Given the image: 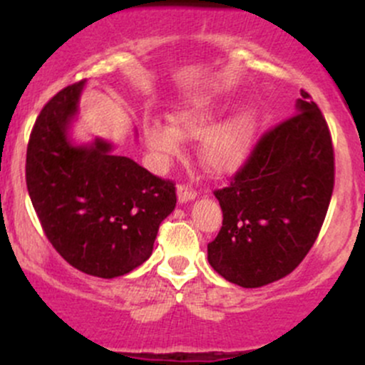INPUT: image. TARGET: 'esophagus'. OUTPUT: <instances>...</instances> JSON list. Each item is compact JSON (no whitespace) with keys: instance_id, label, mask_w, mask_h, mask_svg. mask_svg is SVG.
I'll use <instances>...</instances> for the list:
<instances>
[{"instance_id":"esophagus-1","label":"esophagus","mask_w":365,"mask_h":365,"mask_svg":"<svg viewBox=\"0 0 365 365\" xmlns=\"http://www.w3.org/2000/svg\"><path fill=\"white\" fill-rule=\"evenodd\" d=\"M177 195H178V202H188V200L195 199L197 192L192 187L185 185V183H180L177 187Z\"/></svg>"}]
</instances>
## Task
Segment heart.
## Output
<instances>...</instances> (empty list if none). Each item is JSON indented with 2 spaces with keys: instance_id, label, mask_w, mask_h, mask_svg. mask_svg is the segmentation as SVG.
Segmentation results:
<instances>
[{
  "instance_id": "1",
  "label": "heart",
  "mask_w": 365,
  "mask_h": 365,
  "mask_svg": "<svg viewBox=\"0 0 365 365\" xmlns=\"http://www.w3.org/2000/svg\"><path fill=\"white\" fill-rule=\"evenodd\" d=\"M170 125L156 120L144 123V135L148 145L159 156L170 159L182 153V139H202L199 159L207 171L215 175L232 173L244 165L254 145L257 132V113L250 108L233 113L223 123L212 125L216 110L212 103H199L182 108L168 116Z\"/></svg>"
}]
</instances>
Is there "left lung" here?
Masks as SVG:
<instances>
[{
  "label": "left lung",
  "instance_id": "obj_1",
  "mask_svg": "<svg viewBox=\"0 0 365 365\" xmlns=\"http://www.w3.org/2000/svg\"><path fill=\"white\" fill-rule=\"evenodd\" d=\"M300 94L297 115L267 130L230 185L215 190L223 226L207 244V261L238 287L259 288L290 274L328 212L333 142L317 104Z\"/></svg>",
  "mask_w": 365,
  "mask_h": 365
}]
</instances>
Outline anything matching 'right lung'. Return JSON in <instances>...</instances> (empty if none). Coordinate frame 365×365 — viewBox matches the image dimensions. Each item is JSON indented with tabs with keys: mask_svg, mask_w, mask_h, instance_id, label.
<instances>
[{
	"mask_svg": "<svg viewBox=\"0 0 365 365\" xmlns=\"http://www.w3.org/2000/svg\"><path fill=\"white\" fill-rule=\"evenodd\" d=\"M83 83L61 89L39 113L27 145L25 180L56 252L75 269L110 279L150 257L159 225L177 206V192L171 180L113 154L110 142H70Z\"/></svg>",
	"mask_w": 365,
	"mask_h": 365,
	"instance_id": "1",
	"label": "right lung"
}]
</instances>
